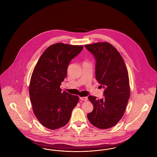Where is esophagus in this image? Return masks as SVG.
I'll return each mask as SVG.
<instances>
[{
	"label": "esophagus",
	"instance_id": "esophagus-1",
	"mask_svg": "<svg viewBox=\"0 0 157 157\" xmlns=\"http://www.w3.org/2000/svg\"><path fill=\"white\" fill-rule=\"evenodd\" d=\"M80 99L82 101H88V98L87 97H80Z\"/></svg>",
	"mask_w": 157,
	"mask_h": 157
}]
</instances>
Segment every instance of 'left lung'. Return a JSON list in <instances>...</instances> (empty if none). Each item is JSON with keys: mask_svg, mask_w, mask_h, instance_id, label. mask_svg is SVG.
<instances>
[{"mask_svg": "<svg viewBox=\"0 0 157 157\" xmlns=\"http://www.w3.org/2000/svg\"><path fill=\"white\" fill-rule=\"evenodd\" d=\"M85 47L94 56L96 78L105 89L103 98L88 97L94 110L88 113V119L99 128H109L122 118L130 98L128 71L122 56L112 44L102 42Z\"/></svg>", "mask_w": 157, "mask_h": 157, "instance_id": "obj_1", "label": "left lung"}]
</instances>
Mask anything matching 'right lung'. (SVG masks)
Here are the masks:
<instances>
[{
    "instance_id": "right-lung-1",
    "label": "right lung",
    "mask_w": 157,
    "mask_h": 157,
    "mask_svg": "<svg viewBox=\"0 0 157 157\" xmlns=\"http://www.w3.org/2000/svg\"><path fill=\"white\" fill-rule=\"evenodd\" d=\"M82 45L56 43L39 58L32 74L29 94L33 112L44 127L56 130L66 125L79 97L61 91L71 61L83 50Z\"/></svg>"
}]
</instances>
